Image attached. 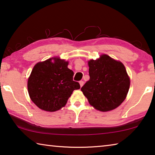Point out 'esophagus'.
I'll return each instance as SVG.
<instances>
[{
  "label": "esophagus",
  "instance_id": "1",
  "mask_svg": "<svg viewBox=\"0 0 155 155\" xmlns=\"http://www.w3.org/2000/svg\"><path fill=\"white\" fill-rule=\"evenodd\" d=\"M79 84H80L81 87H82V86L83 85V84H84L83 81H79Z\"/></svg>",
  "mask_w": 155,
  "mask_h": 155
}]
</instances>
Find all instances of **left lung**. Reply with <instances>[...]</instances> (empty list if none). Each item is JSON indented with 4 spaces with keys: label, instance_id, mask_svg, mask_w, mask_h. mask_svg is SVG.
Here are the masks:
<instances>
[{
    "label": "left lung",
    "instance_id": "1",
    "mask_svg": "<svg viewBox=\"0 0 155 155\" xmlns=\"http://www.w3.org/2000/svg\"><path fill=\"white\" fill-rule=\"evenodd\" d=\"M90 80L81 91L94 108L108 111L124 101L130 87V79L124 65L103 54L88 62Z\"/></svg>",
    "mask_w": 155,
    "mask_h": 155
}]
</instances>
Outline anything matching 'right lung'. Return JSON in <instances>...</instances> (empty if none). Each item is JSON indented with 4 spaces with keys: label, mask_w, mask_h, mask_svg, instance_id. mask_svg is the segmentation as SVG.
<instances>
[{
    "label": "right lung",
    "mask_w": 155,
    "mask_h": 155,
    "mask_svg": "<svg viewBox=\"0 0 155 155\" xmlns=\"http://www.w3.org/2000/svg\"><path fill=\"white\" fill-rule=\"evenodd\" d=\"M38 63L28 80V91L34 103L46 111H55L64 107L80 84L73 81L74 72L65 60L52 58Z\"/></svg>",
    "instance_id": "obj_1"
}]
</instances>
